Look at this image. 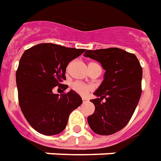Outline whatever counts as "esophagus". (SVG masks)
I'll list each match as a JSON object with an SVG mask.
<instances>
[{"instance_id":"1","label":"esophagus","mask_w":161,"mask_h":161,"mask_svg":"<svg viewBox=\"0 0 161 161\" xmlns=\"http://www.w3.org/2000/svg\"><path fill=\"white\" fill-rule=\"evenodd\" d=\"M82 101L83 102H86V101H87V99L86 98H82Z\"/></svg>"}]
</instances>
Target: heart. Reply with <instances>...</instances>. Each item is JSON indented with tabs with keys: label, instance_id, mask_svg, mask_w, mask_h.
Wrapping results in <instances>:
<instances>
[{
	"label": "heart",
	"instance_id": "b5f03b06",
	"mask_svg": "<svg viewBox=\"0 0 161 161\" xmlns=\"http://www.w3.org/2000/svg\"><path fill=\"white\" fill-rule=\"evenodd\" d=\"M91 64H94V63H90ZM71 88L75 92H76L79 94L80 95H86L87 93H89L90 91H92L93 89V86H91V85H87V84H85V83L80 82V81H75L71 84Z\"/></svg>",
	"mask_w": 161,
	"mask_h": 161
}]
</instances>
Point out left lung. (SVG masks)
Masks as SVG:
<instances>
[{"label": "left lung", "instance_id": "left-lung-1", "mask_svg": "<svg viewBox=\"0 0 161 161\" xmlns=\"http://www.w3.org/2000/svg\"><path fill=\"white\" fill-rule=\"evenodd\" d=\"M84 56L99 61L106 70L94 92L97 98L91 100L95 111L87 122L97 134L110 135L126 126L135 111L142 92V68L133 53L117 47L86 50Z\"/></svg>", "mask_w": 161, "mask_h": 161}]
</instances>
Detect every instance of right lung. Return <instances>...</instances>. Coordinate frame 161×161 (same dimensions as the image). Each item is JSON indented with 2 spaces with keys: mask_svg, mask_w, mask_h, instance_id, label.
Segmentation results:
<instances>
[{
  "mask_svg": "<svg viewBox=\"0 0 161 161\" xmlns=\"http://www.w3.org/2000/svg\"><path fill=\"white\" fill-rule=\"evenodd\" d=\"M85 49L41 43L27 49L20 58L16 71L19 105L30 126L44 135L61 133L69 114L82 103L78 93H53L54 86L68 88L61 84L66 80L68 63Z\"/></svg>",
  "mask_w": 161,
  "mask_h": 161,
  "instance_id": "add662e5",
  "label": "right lung"
}]
</instances>
